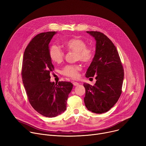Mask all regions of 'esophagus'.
Masks as SVG:
<instances>
[{
	"label": "esophagus",
	"mask_w": 146,
	"mask_h": 146,
	"mask_svg": "<svg viewBox=\"0 0 146 146\" xmlns=\"http://www.w3.org/2000/svg\"><path fill=\"white\" fill-rule=\"evenodd\" d=\"M73 84L74 86H78V85L79 84V83L76 82H73Z\"/></svg>",
	"instance_id": "1"
}]
</instances>
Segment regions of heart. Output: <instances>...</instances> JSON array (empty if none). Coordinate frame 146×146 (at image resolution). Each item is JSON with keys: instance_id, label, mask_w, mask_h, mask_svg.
Masks as SVG:
<instances>
[{"instance_id": "heart-1", "label": "heart", "mask_w": 146, "mask_h": 146, "mask_svg": "<svg viewBox=\"0 0 146 146\" xmlns=\"http://www.w3.org/2000/svg\"><path fill=\"white\" fill-rule=\"evenodd\" d=\"M64 47L67 50L76 53V59L84 63L90 62L94 56L93 50L90 47H87L86 42L79 37H73L65 41L63 43ZM48 54L52 62L60 63L64 59V53L61 48L56 44L52 45L48 50ZM82 67L79 64L67 65L62 71V73L72 79H76L79 77V72Z\"/></svg>"}]
</instances>
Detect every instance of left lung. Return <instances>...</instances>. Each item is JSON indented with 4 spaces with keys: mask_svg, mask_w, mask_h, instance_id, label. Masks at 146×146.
<instances>
[{
    "mask_svg": "<svg viewBox=\"0 0 146 146\" xmlns=\"http://www.w3.org/2000/svg\"><path fill=\"white\" fill-rule=\"evenodd\" d=\"M96 40L95 55L86 77L96 76L94 86L83 84L84 98L87 110L97 114L109 111L117 103L121 94L124 70L119 53L113 42L103 33L87 31Z\"/></svg>",
    "mask_w": 146,
    "mask_h": 146,
    "instance_id": "obj_1",
    "label": "left lung"
}]
</instances>
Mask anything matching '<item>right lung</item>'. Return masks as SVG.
Wrapping results in <instances>:
<instances>
[{
	"instance_id": "add662e5",
	"label": "right lung",
	"mask_w": 146,
	"mask_h": 146,
	"mask_svg": "<svg viewBox=\"0 0 146 146\" xmlns=\"http://www.w3.org/2000/svg\"><path fill=\"white\" fill-rule=\"evenodd\" d=\"M57 32L38 34L29 43L23 54L22 80L29 102L38 113L54 117L66 110L70 82H50L54 66L48 54V44Z\"/></svg>"
}]
</instances>
